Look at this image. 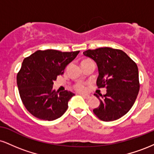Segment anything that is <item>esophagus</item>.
Instances as JSON below:
<instances>
[{
	"instance_id": "esophagus-1",
	"label": "esophagus",
	"mask_w": 154,
	"mask_h": 154,
	"mask_svg": "<svg viewBox=\"0 0 154 154\" xmlns=\"http://www.w3.org/2000/svg\"><path fill=\"white\" fill-rule=\"evenodd\" d=\"M81 95L84 97V98H85L86 99H88V98H91V97H92V95H90V94H81Z\"/></svg>"
}]
</instances>
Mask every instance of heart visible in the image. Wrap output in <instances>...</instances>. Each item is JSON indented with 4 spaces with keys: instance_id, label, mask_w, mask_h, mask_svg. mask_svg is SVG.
<instances>
[{
    "instance_id": "heart-1",
    "label": "heart",
    "mask_w": 154,
    "mask_h": 154,
    "mask_svg": "<svg viewBox=\"0 0 154 154\" xmlns=\"http://www.w3.org/2000/svg\"><path fill=\"white\" fill-rule=\"evenodd\" d=\"M75 88L76 90H77V91L80 92L84 91L85 90V87L84 85L82 84V83H77L75 85Z\"/></svg>"
}]
</instances>
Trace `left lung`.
Masks as SVG:
<instances>
[{
    "instance_id": "1",
    "label": "left lung",
    "mask_w": 154,
    "mask_h": 154,
    "mask_svg": "<svg viewBox=\"0 0 154 154\" xmlns=\"http://www.w3.org/2000/svg\"><path fill=\"white\" fill-rule=\"evenodd\" d=\"M83 54L96 63L97 86L106 88V94H95L100 104L93 112L104 122L119 119L130 110L138 94L137 64L124 51L111 48L88 50Z\"/></svg>"
}]
</instances>
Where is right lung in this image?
I'll use <instances>...</instances> for the list:
<instances>
[{
  "label": "right lung",
  "instance_id": "right-lung-1",
  "mask_svg": "<svg viewBox=\"0 0 154 154\" xmlns=\"http://www.w3.org/2000/svg\"><path fill=\"white\" fill-rule=\"evenodd\" d=\"M79 52L37 51L24 59L17 82L23 104L31 114L53 121L64 114L75 94L68 91L59 93L53 90V85Z\"/></svg>",
  "mask_w": 154,
  "mask_h": 154
}]
</instances>
